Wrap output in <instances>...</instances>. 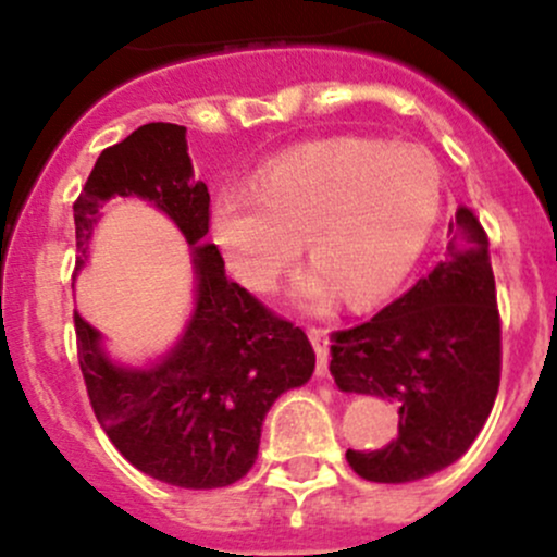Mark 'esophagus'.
I'll list each match as a JSON object with an SVG mask.
<instances>
[{
  "label": "esophagus",
  "instance_id": "esophagus-1",
  "mask_svg": "<svg viewBox=\"0 0 557 557\" xmlns=\"http://www.w3.org/2000/svg\"><path fill=\"white\" fill-rule=\"evenodd\" d=\"M307 335L314 346L317 354V375H327V364H330V338H327V330L325 327H317V325H307Z\"/></svg>",
  "mask_w": 557,
  "mask_h": 557
}]
</instances>
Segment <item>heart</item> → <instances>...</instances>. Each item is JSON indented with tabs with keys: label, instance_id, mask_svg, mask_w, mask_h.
I'll list each match as a JSON object with an SVG mask.
<instances>
[{
	"label": "heart",
	"instance_id": "b5f03b06",
	"mask_svg": "<svg viewBox=\"0 0 557 557\" xmlns=\"http://www.w3.org/2000/svg\"><path fill=\"white\" fill-rule=\"evenodd\" d=\"M444 206V171L420 145L327 139L277 158L250 187L219 198L213 232L248 288L267 290L304 237L314 269L301 293L325 304L341 290L368 307L418 261Z\"/></svg>",
	"mask_w": 557,
	"mask_h": 557
}]
</instances>
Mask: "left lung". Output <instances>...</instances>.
Wrapping results in <instances>:
<instances>
[{"label": "left lung", "mask_w": 557, "mask_h": 557, "mask_svg": "<svg viewBox=\"0 0 557 557\" xmlns=\"http://www.w3.org/2000/svg\"><path fill=\"white\" fill-rule=\"evenodd\" d=\"M338 388L399 405V436L383 449H348L357 475L405 484L466 455L484 428L503 372V327L479 216L460 206L438 261L370 322L330 333Z\"/></svg>", "instance_id": "obj_1"}]
</instances>
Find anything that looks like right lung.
<instances>
[{
	"label": "right lung",
	"instance_id": "obj_1",
	"mask_svg": "<svg viewBox=\"0 0 557 557\" xmlns=\"http://www.w3.org/2000/svg\"><path fill=\"white\" fill-rule=\"evenodd\" d=\"M113 195L148 198L189 246L209 235L211 195L193 180L185 126L145 124L100 152L73 203L78 267L102 200ZM195 274L193 322L156 368H115L76 311L73 325L89 405L113 447L163 484L219 488L253 468L264 414L280 394L309 381L314 351L301 327L227 277L216 246L195 248Z\"/></svg>",
	"mask_w": 557,
	"mask_h": 557
}]
</instances>
